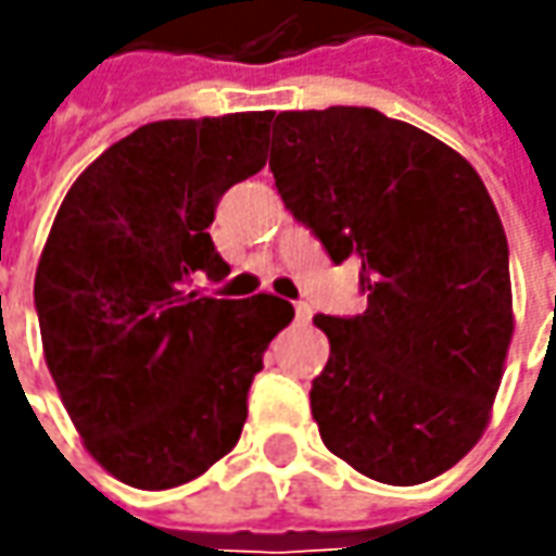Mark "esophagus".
<instances>
[{
    "label": "esophagus",
    "mask_w": 556,
    "mask_h": 556,
    "mask_svg": "<svg viewBox=\"0 0 556 556\" xmlns=\"http://www.w3.org/2000/svg\"><path fill=\"white\" fill-rule=\"evenodd\" d=\"M293 312H296V321H303V325H306V321L312 318V306H309V303H303V300H300V303L293 306Z\"/></svg>",
    "instance_id": "esophagus-1"
}]
</instances>
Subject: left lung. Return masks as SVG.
I'll list each match as a JSON object with an SVG mask.
<instances>
[{
  "label": "left lung",
  "mask_w": 556,
  "mask_h": 556,
  "mask_svg": "<svg viewBox=\"0 0 556 556\" xmlns=\"http://www.w3.org/2000/svg\"><path fill=\"white\" fill-rule=\"evenodd\" d=\"M268 169L333 263L362 260L368 309L315 315L331 340L309 393L321 442L377 482L445 473L480 442L514 337L507 238L477 169L374 108L278 114Z\"/></svg>",
  "instance_id": "obj_1"
}]
</instances>
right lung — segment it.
Wrapping results in <instances>:
<instances>
[{
	"instance_id": "1",
	"label": "right lung",
	"mask_w": 556,
	"mask_h": 556,
	"mask_svg": "<svg viewBox=\"0 0 556 556\" xmlns=\"http://www.w3.org/2000/svg\"><path fill=\"white\" fill-rule=\"evenodd\" d=\"M275 111L157 119L111 144L71 185L36 268L42 353L92 458L161 492L198 480L244 430L247 393L293 306L271 293L213 300L210 223L266 166Z\"/></svg>"
}]
</instances>
